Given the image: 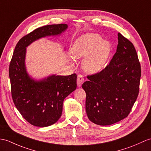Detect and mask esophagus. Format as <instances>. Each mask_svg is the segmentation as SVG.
I'll use <instances>...</instances> for the list:
<instances>
[{
	"label": "esophagus",
	"mask_w": 151,
	"mask_h": 151,
	"mask_svg": "<svg viewBox=\"0 0 151 151\" xmlns=\"http://www.w3.org/2000/svg\"><path fill=\"white\" fill-rule=\"evenodd\" d=\"M76 82H77V86H78V87H81L82 86V84L84 82L83 77V76L82 75H78V77H77Z\"/></svg>",
	"instance_id": "esophagus-1"
}]
</instances>
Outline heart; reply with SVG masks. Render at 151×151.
<instances>
[{"mask_svg":"<svg viewBox=\"0 0 151 151\" xmlns=\"http://www.w3.org/2000/svg\"><path fill=\"white\" fill-rule=\"evenodd\" d=\"M73 57L83 59L82 66L86 72L96 74L106 67L112 52L109 42L99 34L87 33L77 38L71 50Z\"/></svg>","mask_w":151,"mask_h":151,"instance_id":"obj_1","label":"heart"}]
</instances>
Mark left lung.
I'll use <instances>...</instances> for the list:
<instances>
[{"label":"left lung","instance_id":"1","mask_svg":"<svg viewBox=\"0 0 151 151\" xmlns=\"http://www.w3.org/2000/svg\"><path fill=\"white\" fill-rule=\"evenodd\" d=\"M116 52L109 64L82 84L86 110L93 123L109 125L128 116L139 93L141 67L134 45L118 34Z\"/></svg>","mask_w":151,"mask_h":151}]
</instances>
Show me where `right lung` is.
Returning a JSON list of instances; mask_svg holds the SVG:
<instances>
[{
	"mask_svg": "<svg viewBox=\"0 0 151 151\" xmlns=\"http://www.w3.org/2000/svg\"><path fill=\"white\" fill-rule=\"evenodd\" d=\"M68 24H52L38 27L24 36L16 45L9 65V75L13 102L29 124L44 127L56 123L62 113L63 102L76 88L77 76L51 75L36 80L27 71L26 47L40 38L59 36Z\"/></svg>",
	"mask_w": 151,
	"mask_h": 151,
	"instance_id": "right-lung-1",
	"label": "right lung"
}]
</instances>
